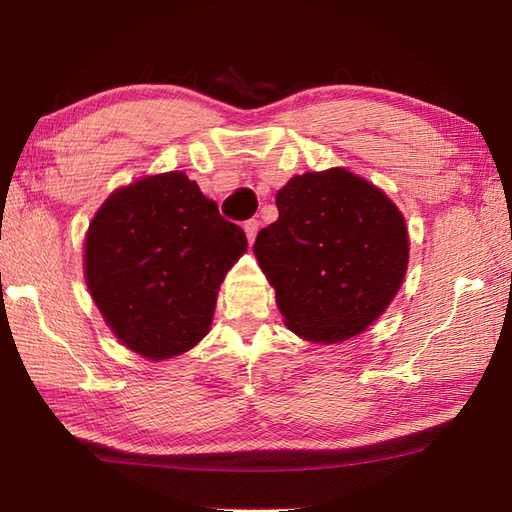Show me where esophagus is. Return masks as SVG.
I'll use <instances>...</instances> for the list:
<instances>
[{
    "label": "esophagus",
    "mask_w": 512,
    "mask_h": 512,
    "mask_svg": "<svg viewBox=\"0 0 512 512\" xmlns=\"http://www.w3.org/2000/svg\"><path fill=\"white\" fill-rule=\"evenodd\" d=\"M258 220H247L245 224H243V230H245V235H247V239H250V243L256 239V232H258Z\"/></svg>",
    "instance_id": "1"
}]
</instances>
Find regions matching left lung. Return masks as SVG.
<instances>
[{"mask_svg": "<svg viewBox=\"0 0 512 512\" xmlns=\"http://www.w3.org/2000/svg\"><path fill=\"white\" fill-rule=\"evenodd\" d=\"M275 205L254 252L288 327L322 344L363 333L404 282V215L344 168L292 177Z\"/></svg>", "mask_w": 512, "mask_h": 512, "instance_id": "1", "label": "left lung"}]
</instances>
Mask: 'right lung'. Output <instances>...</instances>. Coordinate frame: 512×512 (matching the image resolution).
<instances>
[{"label":"right lung","instance_id":"add662e5","mask_svg":"<svg viewBox=\"0 0 512 512\" xmlns=\"http://www.w3.org/2000/svg\"><path fill=\"white\" fill-rule=\"evenodd\" d=\"M245 247L243 228L194 181L153 175L108 196L91 220L85 277L121 342L162 361L207 335L218 288Z\"/></svg>","mask_w":512,"mask_h":512}]
</instances>
